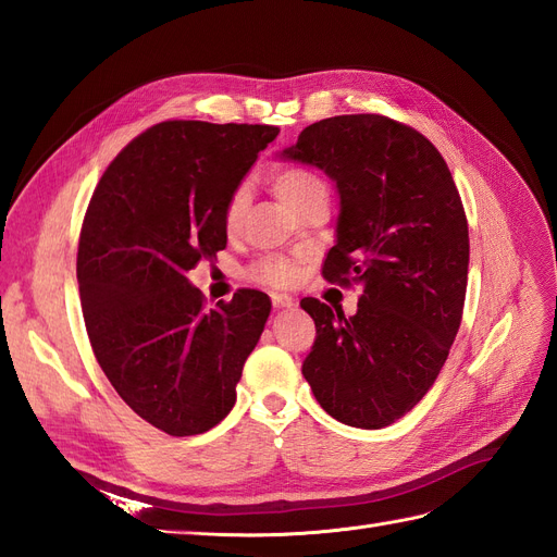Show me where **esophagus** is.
<instances>
[{
	"mask_svg": "<svg viewBox=\"0 0 557 557\" xmlns=\"http://www.w3.org/2000/svg\"><path fill=\"white\" fill-rule=\"evenodd\" d=\"M272 305H274V309H293L295 307V297L293 295H278V293H274L272 295Z\"/></svg>",
	"mask_w": 557,
	"mask_h": 557,
	"instance_id": "esophagus-1",
	"label": "esophagus"
}]
</instances>
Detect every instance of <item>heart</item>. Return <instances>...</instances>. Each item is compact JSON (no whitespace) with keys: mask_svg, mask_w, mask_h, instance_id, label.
I'll list each match as a JSON object with an SVG mask.
<instances>
[{"mask_svg":"<svg viewBox=\"0 0 557 557\" xmlns=\"http://www.w3.org/2000/svg\"><path fill=\"white\" fill-rule=\"evenodd\" d=\"M274 190L281 197V201L288 209L299 211L309 201L325 199L327 201V183L320 178L315 172L307 170V166H288L274 176ZM248 205V188H237L227 199L225 207V227L232 232L237 230L242 215ZM250 278L269 285H288L297 276V262L290 258L269 256L260 258L250 267Z\"/></svg>","mask_w":557,"mask_h":557,"instance_id":"heart-1","label":"heart"}]
</instances>
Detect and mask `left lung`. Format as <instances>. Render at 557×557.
Wrapping results in <instances>:
<instances>
[{
	"instance_id": "obj_1",
	"label": "left lung",
	"mask_w": 557,
	"mask_h": 557,
	"mask_svg": "<svg viewBox=\"0 0 557 557\" xmlns=\"http://www.w3.org/2000/svg\"><path fill=\"white\" fill-rule=\"evenodd\" d=\"M283 158L336 183L342 213L323 276L362 290L348 318L301 299L315 323L301 374L339 423L393 425L425 397L460 330L469 267L460 193L430 139L379 113L318 121Z\"/></svg>"
}]
</instances>
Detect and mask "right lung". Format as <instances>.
<instances>
[{
	"mask_svg": "<svg viewBox=\"0 0 557 557\" xmlns=\"http://www.w3.org/2000/svg\"><path fill=\"white\" fill-rule=\"evenodd\" d=\"M274 125L166 121L132 139L83 218L76 278L102 372L146 423L190 436L232 411L272 301L239 290L205 309L188 281L227 244L225 207Z\"/></svg>",
	"mask_w": 557,
	"mask_h": 557,
	"instance_id": "add662e5",
	"label": "right lung"
}]
</instances>
